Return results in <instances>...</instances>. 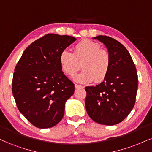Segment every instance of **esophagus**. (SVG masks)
Masks as SVG:
<instances>
[{
	"label": "esophagus",
	"mask_w": 152,
	"mask_h": 152,
	"mask_svg": "<svg viewBox=\"0 0 152 152\" xmlns=\"http://www.w3.org/2000/svg\"><path fill=\"white\" fill-rule=\"evenodd\" d=\"M75 88H77H77H83V86L80 85H77V84L75 85Z\"/></svg>",
	"instance_id": "34e87169"
}]
</instances>
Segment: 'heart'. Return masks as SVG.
I'll use <instances>...</instances> for the list:
<instances>
[{
  "label": "heart",
  "instance_id": "b5f03b06",
  "mask_svg": "<svg viewBox=\"0 0 152 152\" xmlns=\"http://www.w3.org/2000/svg\"><path fill=\"white\" fill-rule=\"evenodd\" d=\"M62 70L69 76H74L80 68L83 70L75 77L76 81L89 83L94 80L100 82L108 75L111 59L108 50L101 48L98 43L84 39L73 48V53L64 50L59 56Z\"/></svg>",
  "mask_w": 152,
  "mask_h": 152
}]
</instances>
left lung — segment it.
I'll return each mask as SVG.
<instances>
[{"label":"left lung","mask_w":152,"mask_h":152,"mask_svg":"<svg viewBox=\"0 0 152 152\" xmlns=\"http://www.w3.org/2000/svg\"><path fill=\"white\" fill-rule=\"evenodd\" d=\"M102 42L110 56L108 75L95 87H86V110L97 123L113 125L129 115L135 103L138 86L137 73L128 50L110 37H94Z\"/></svg>","instance_id":"8db88e82"}]
</instances>
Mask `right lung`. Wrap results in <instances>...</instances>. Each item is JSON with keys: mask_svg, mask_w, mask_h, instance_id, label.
<instances>
[{"mask_svg": "<svg viewBox=\"0 0 152 152\" xmlns=\"http://www.w3.org/2000/svg\"><path fill=\"white\" fill-rule=\"evenodd\" d=\"M76 39L48 34L26 48L13 74L12 91L18 108L39 128L55 126L63 118L75 85L62 71L60 54Z\"/></svg>", "mask_w": 152, "mask_h": 152, "instance_id": "obj_1", "label": "right lung"}]
</instances>
